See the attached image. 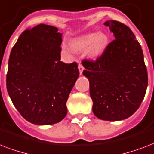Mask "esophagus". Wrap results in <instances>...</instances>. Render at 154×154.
<instances>
[{"label": "esophagus", "instance_id": "34e87169", "mask_svg": "<svg viewBox=\"0 0 154 154\" xmlns=\"http://www.w3.org/2000/svg\"><path fill=\"white\" fill-rule=\"evenodd\" d=\"M78 68H79V74H80V75H82V74H83V70H84V67H83L82 64H79Z\"/></svg>", "mask_w": 154, "mask_h": 154}]
</instances>
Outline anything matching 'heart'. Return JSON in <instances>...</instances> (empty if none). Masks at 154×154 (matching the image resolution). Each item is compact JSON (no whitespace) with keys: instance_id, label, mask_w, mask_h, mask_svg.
Instances as JSON below:
<instances>
[{"instance_id":"obj_1","label":"heart","mask_w":154,"mask_h":154,"mask_svg":"<svg viewBox=\"0 0 154 154\" xmlns=\"http://www.w3.org/2000/svg\"><path fill=\"white\" fill-rule=\"evenodd\" d=\"M108 44V37L104 33H91L76 38L71 42L72 48L76 51L88 49V56L91 58H98L105 51Z\"/></svg>"}]
</instances>
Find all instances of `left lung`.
<instances>
[{
    "instance_id": "left-lung-1",
    "label": "left lung",
    "mask_w": 154,
    "mask_h": 154,
    "mask_svg": "<svg viewBox=\"0 0 154 154\" xmlns=\"http://www.w3.org/2000/svg\"><path fill=\"white\" fill-rule=\"evenodd\" d=\"M115 40L96 61L83 60V75L90 83L92 111L103 120H125L144 100L148 86L147 69L140 43L133 31L117 21H107Z\"/></svg>"
}]
</instances>
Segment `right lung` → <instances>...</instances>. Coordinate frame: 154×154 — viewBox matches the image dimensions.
I'll use <instances>...</instances> for the list:
<instances>
[{"label": "right lung", "mask_w": 154, "mask_h": 154, "mask_svg": "<svg viewBox=\"0 0 154 154\" xmlns=\"http://www.w3.org/2000/svg\"><path fill=\"white\" fill-rule=\"evenodd\" d=\"M62 34L40 24L27 29L12 49L6 87L12 102L29 122L47 125L67 113L66 103L79 72L61 59Z\"/></svg>", "instance_id": "add662e5"}]
</instances>
